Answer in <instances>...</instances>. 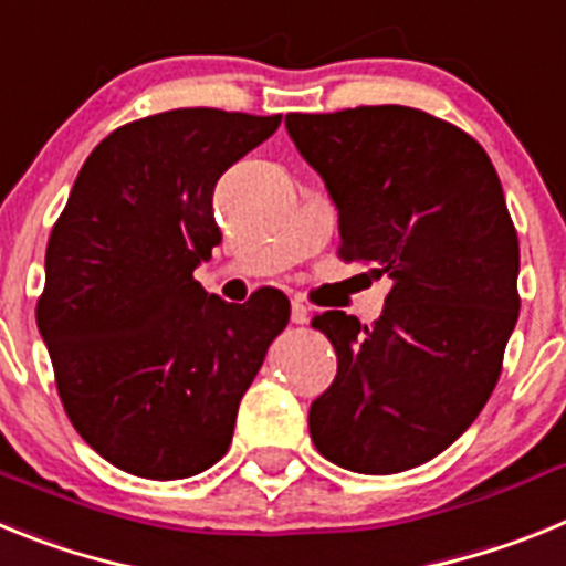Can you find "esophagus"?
<instances>
[{"mask_svg": "<svg viewBox=\"0 0 566 566\" xmlns=\"http://www.w3.org/2000/svg\"><path fill=\"white\" fill-rule=\"evenodd\" d=\"M292 323L294 326H303V323H308V308L303 300H292Z\"/></svg>", "mask_w": 566, "mask_h": 566, "instance_id": "1", "label": "esophagus"}]
</instances>
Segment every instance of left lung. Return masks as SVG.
I'll return each mask as SVG.
<instances>
[{
  "label": "left lung",
  "instance_id": "left-lung-1",
  "mask_svg": "<svg viewBox=\"0 0 566 566\" xmlns=\"http://www.w3.org/2000/svg\"><path fill=\"white\" fill-rule=\"evenodd\" d=\"M294 147L339 212V258L391 280L385 312L312 319L337 377L308 411L317 451L354 473L439 457L479 417L518 319V238L488 153L399 104L289 113Z\"/></svg>",
  "mask_w": 566,
  "mask_h": 566
}]
</instances>
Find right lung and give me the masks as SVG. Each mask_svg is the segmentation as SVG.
<instances>
[{
	"label": "right lung",
	"instance_id": "1",
	"mask_svg": "<svg viewBox=\"0 0 566 566\" xmlns=\"http://www.w3.org/2000/svg\"><path fill=\"white\" fill-rule=\"evenodd\" d=\"M280 115L184 107L124 124L78 172L50 232L36 323L78 437L133 476L187 479L232 442L238 405L289 300L234 306L192 277L221 229L214 184Z\"/></svg>",
	"mask_w": 566,
	"mask_h": 566
}]
</instances>
